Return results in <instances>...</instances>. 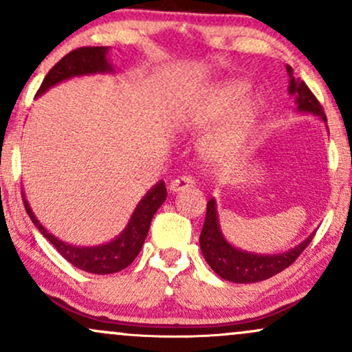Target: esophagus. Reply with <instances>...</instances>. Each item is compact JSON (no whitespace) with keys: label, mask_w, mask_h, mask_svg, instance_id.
Returning <instances> with one entry per match:
<instances>
[{"label":"esophagus","mask_w":352,"mask_h":352,"mask_svg":"<svg viewBox=\"0 0 352 352\" xmlns=\"http://www.w3.org/2000/svg\"><path fill=\"white\" fill-rule=\"evenodd\" d=\"M193 187V179L192 177H179V179L172 180L170 185H168V190H170L172 193H179V192H184V190H188Z\"/></svg>","instance_id":"1"}]
</instances>
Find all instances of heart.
I'll return each instance as SVG.
<instances>
[{
    "label": "heart",
    "mask_w": 352,
    "mask_h": 352,
    "mask_svg": "<svg viewBox=\"0 0 352 352\" xmlns=\"http://www.w3.org/2000/svg\"><path fill=\"white\" fill-rule=\"evenodd\" d=\"M248 94L246 80L223 79L190 96L177 112V122L190 129H207L228 117L201 144L204 159L213 167L235 162L263 116V100H245Z\"/></svg>",
    "instance_id": "b5f03b06"
}]
</instances>
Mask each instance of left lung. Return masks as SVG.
I'll list each match as a JSON object with an SVG mask.
<instances>
[{"instance_id": "8db88e82", "label": "left lung", "mask_w": 352, "mask_h": 352, "mask_svg": "<svg viewBox=\"0 0 352 352\" xmlns=\"http://www.w3.org/2000/svg\"><path fill=\"white\" fill-rule=\"evenodd\" d=\"M286 69H288L289 74L288 92L294 98L296 111L302 112V114H313L326 122V114L322 111L321 104L318 102L313 92L306 86L305 80L296 78L289 66ZM326 129H328V125H326ZM313 236L314 233L306 238L305 241H301L300 245L283 253L266 254L245 252V250L233 246L223 236L220 230V221H218L217 201L210 199L207 204L205 223L200 233V250L210 268L223 280L232 283H256L268 280V278L288 268L302 253V250L309 245Z\"/></svg>"}]
</instances>
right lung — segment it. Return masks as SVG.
I'll list each match as a JSON object with an SVG mask.
<instances>
[{
  "label": "right lung",
  "instance_id": "1",
  "mask_svg": "<svg viewBox=\"0 0 352 352\" xmlns=\"http://www.w3.org/2000/svg\"><path fill=\"white\" fill-rule=\"evenodd\" d=\"M107 54V46L79 47V50L71 51L69 54L64 56V58L47 72L41 87L36 92V98H38V96H43L47 89L56 86V84L71 78H79V76L91 74H112V72H114V67H112ZM165 199H167V188H165V182L160 180L157 182V184L142 197V200L137 204L127 227H125L114 240L107 241V243L104 245L80 246L66 243V241L59 240L58 236H54L52 233L47 232V230L39 223L38 218H36L23 192L24 208H26L28 215L33 220L34 227L39 230V233H41V235L46 238V240L50 241V243L54 246L67 261H69V263L74 265L76 268L94 274L117 273L120 272V270L127 268V266L135 260V256L139 254L140 250H142L145 236H147L148 228H151L152 218L155 215L157 210L160 208V205L164 204Z\"/></svg>",
  "mask_w": 352,
  "mask_h": 352
}]
</instances>
